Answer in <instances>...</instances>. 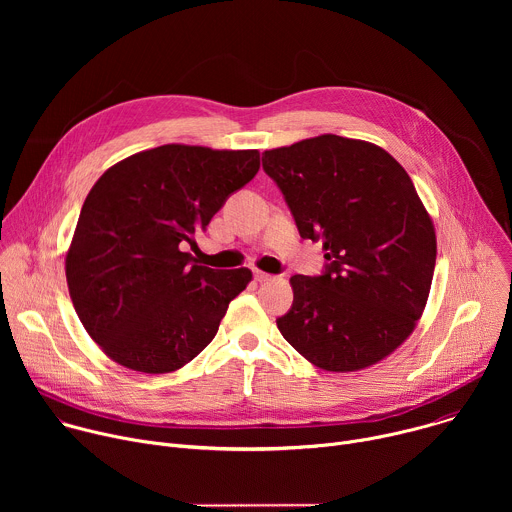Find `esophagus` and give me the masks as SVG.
Instances as JSON below:
<instances>
[{"label": "esophagus", "mask_w": 512, "mask_h": 512, "mask_svg": "<svg viewBox=\"0 0 512 512\" xmlns=\"http://www.w3.org/2000/svg\"><path fill=\"white\" fill-rule=\"evenodd\" d=\"M271 279H273V275H269V273H265V271H261V269H255V281L265 283V281H271Z\"/></svg>", "instance_id": "1"}]
</instances>
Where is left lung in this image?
Returning <instances> with one entry per match:
<instances>
[{
	"label": "left lung",
	"instance_id": "1",
	"mask_svg": "<svg viewBox=\"0 0 512 512\" xmlns=\"http://www.w3.org/2000/svg\"><path fill=\"white\" fill-rule=\"evenodd\" d=\"M302 239L326 271L294 275L283 338L318 369L362 371L395 352L421 318L437 241L409 174L379 145L324 133L263 154Z\"/></svg>",
	"mask_w": 512,
	"mask_h": 512
}]
</instances>
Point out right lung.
<instances>
[{"instance_id": "obj_1", "label": "right lung", "mask_w": 512, "mask_h": 512, "mask_svg": "<svg viewBox=\"0 0 512 512\" xmlns=\"http://www.w3.org/2000/svg\"><path fill=\"white\" fill-rule=\"evenodd\" d=\"M257 172V150L166 143L95 182L64 269L79 320L111 360L164 375L210 344L253 273L192 263L184 247Z\"/></svg>"}]
</instances>
